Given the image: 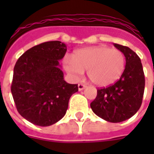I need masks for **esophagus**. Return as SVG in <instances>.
I'll list each match as a JSON object with an SVG mask.
<instances>
[{"label":"esophagus","instance_id":"1","mask_svg":"<svg viewBox=\"0 0 154 154\" xmlns=\"http://www.w3.org/2000/svg\"><path fill=\"white\" fill-rule=\"evenodd\" d=\"M85 88V85H84V84L78 85V90H79V91H82V90H83Z\"/></svg>","mask_w":154,"mask_h":154}]
</instances>
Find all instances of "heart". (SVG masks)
Listing matches in <instances>:
<instances>
[{
  "mask_svg": "<svg viewBox=\"0 0 154 154\" xmlns=\"http://www.w3.org/2000/svg\"><path fill=\"white\" fill-rule=\"evenodd\" d=\"M125 59L118 49L105 45L83 48L75 51L71 58H65L64 69L75 81L87 70L89 80L94 85L106 87L119 79L124 71Z\"/></svg>",
  "mask_w": 154,
  "mask_h": 154,
  "instance_id": "1",
  "label": "heart"
}]
</instances>
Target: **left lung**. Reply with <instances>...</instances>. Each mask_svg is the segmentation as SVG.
<instances>
[{
	"label": "left lung",
	"instance_id": "left-lung-1",
	"mask_svg": "<svg viewBox=\"0 0 154 154\" xmlns=\"http://www.w3.org/2000/svg\"><path fill=\"white\" fill-rule=\"evenodd\" d=\"M125 57V67L120 79L112 85L97 89L90 104L96 115L112 123L124 122L140 109L145 89V76L141 59L129 47L113 44Z\"/></svg>",
	"mask_w": 154,
	"mask_h": 154
}]
</instances>
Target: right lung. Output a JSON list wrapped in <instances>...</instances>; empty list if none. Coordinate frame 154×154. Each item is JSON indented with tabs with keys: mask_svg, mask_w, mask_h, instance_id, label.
<instances>
[{
	"mask_svg": "<svg viewBox=\"0 0 154 154\" xmlns=\"http://www.w3.org/2000/svg\"><path fill=\"white\" fill-rule=\"evenodd\" d=\"M67 50L59 41L37 45L16 62L11 92L18 112L39 126H49L66 113L70 97L77 85L64 79L59 60Z\"/></svg>",
	"mask_w": 154,
	"mask_h": 154,
	"instance_id": "1",
	"label": "right lung"
}]
</instances>
